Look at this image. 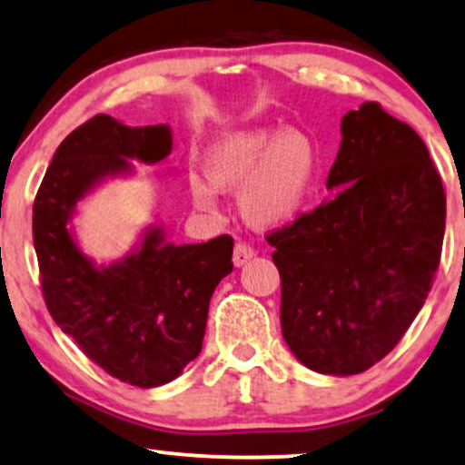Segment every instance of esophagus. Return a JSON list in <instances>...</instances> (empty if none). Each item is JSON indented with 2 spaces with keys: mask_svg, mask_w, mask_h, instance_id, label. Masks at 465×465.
Here are the masks:
<instances>
[{
  "mask_svg": "<svg viewBox=\"0 0 465 465\" xmlns=\"http://www.w3.org/2000/svg\"><path fill=\"white\" fill-rule=\"evenodd\" d=\"M252 255H255V251H252L251 244L238 242L236 249H233V263L244 265L246 262H249V259H252Z\"/></svg>",
  "mask_w": 465,
  "mask_h": 465,
  "instance_id": "obj_1",
  "label": "esophagus"
}]
</instances>
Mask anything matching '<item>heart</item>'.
Segmentation results:
<instances>
[{
    "instance_id": "1",
    "label": "heart",
    "mask_w": 465,
    "mask_h": 465,
    "mask_svg": "<svg viewBox=\"0 0 465 465\" xmlns=\"http://www.w3.org/2000/svg\"><path fill=\"white\" fill-rule=\"evenodd\" d=\"M317 170L319 154L312 140L276 127L229 134L206 157V174L216 187L244 184L240 208L255 225H276L295 216L317 181ZM191 191L195 202H213L208 184L193 181Z\"/></svg>"
}]
</instances>
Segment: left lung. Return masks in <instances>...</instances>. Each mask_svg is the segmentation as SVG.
Segmentation results:
<instances>
[{"label": "left lung", "instance_id": "8db88e82", "mask_svg": "<svg viewBox=\"0 0 465 465\" xmlns=\"http://www.w3.org/2000/svg\"><path fill=\"white\" fill-rule=\"evenodd\" d=\"M311 213L265 233L281 274V325L321 374H359L395 349L440 265L447 195L425 142L379 102L342 119Z\"/></svg>", "mask_w": 465, "mask_h": 465}]
</instances>
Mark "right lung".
I'll return each instance as SVG.
<instances>
[{"label":"right lung","instance_id":"right-lung-1","mask_svg":"<svg viewBox=\"0 0 465 465\" xmlns=\"http://www.w3.org/2000/svg\"><path fill=\"white\" fill-rule=\"evenodd\" d=\"M165 125L125 127L97 114L61 142L34 202V246L46 308L104 372L134 387L174 381L200 355L208 304L233 270V238L163 244L151 229L125 262L95 268L67 232L74 206L102 176L125 172V157L161 161Z\"/></svg>","mask_w":465,"mask_h":465}]
</instances>
